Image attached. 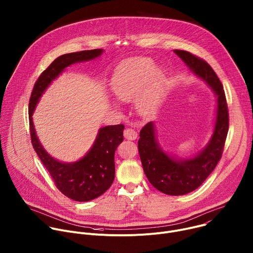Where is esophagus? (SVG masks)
<instances>
[{
    "label": "esophagus",
    "instance_id": "esophagus-1",
    "mask_svg": "<svg viewBox=\"0 0 253 253\" xmlns=\"http://www.w3.org/2000/svg\"><path fill=\"white\" fill-rule=\"evenodd\" d=\"M124 137L128 140H135L137 138V132L132 128H126L124 130Z\"/></svg>",
    "mask_w": 253,
    "mask_h": 253
}]
</instances>
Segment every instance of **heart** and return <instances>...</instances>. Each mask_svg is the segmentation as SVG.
<instances>
[{
  "label": "heart",
  "mask_w": 253,
  "mask_h": 253,
  "mask_svg": "<svg viewBox=\"0 0 253 253\" xmlns=\"http://www.w3.org/2000/svg\"><path fill=\"white\" fill-rule=\"evenodd\" d=\"M153 65L147 59H137L120 69L113 79V92L121 101H130L139 95L151 75ZM160 98V85L152 84L144 90L137 100V106L141 112H148Z\"/></svg>",
  "instance_id": "b5f03b06"
}]
</instances>
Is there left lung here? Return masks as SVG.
<instances>
[{
	"label": "left lung",
	"instance_id": "left-lung-1",
	"mask_svg": "<svg viewBox=\"0 0 253 253\" xmlns=\"http://www.w3.org/2000/svg\"><path fill=\"white\" fill-rule=\"evenodd\" d=\"M190 70L202 78L217 96L214 133L208 145L197 156L178 160L165 154L155 140L154 126L147 123L140 131L138 150L149 182L168 195H183L197 189L221 159L229 127V113L223 86L211 66L203 59L183 50H174Z\"/></svg>",
	"mask_w": 253,
	"mask_h": 253
}]
</instances>
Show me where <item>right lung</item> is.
<instances>
[{"label": "right lung", "mask_w": 253, "mask_h": 253, "mask_svg": "<svg viewBox=\"0 0 253 253\" xmlns=\"http://www.w3.org/2000/svg\"><path fill=\"white\" fill-rule=\"evenodd\" d=\"M102 52V49L80 51L55 59L36 81L29 101L30 135L36 153L50 173L56 187L65 196L81 202L99 197L112 185L115 178L114 155L116 148L124 140V125L101 128L93 147L86 156L75 163L65 164L58 162L44 150L36 135L32 115L46 88L66 67L76 62L95 59Z\"/></svg>", "instance_id": "obj_1"}]
</instances>
